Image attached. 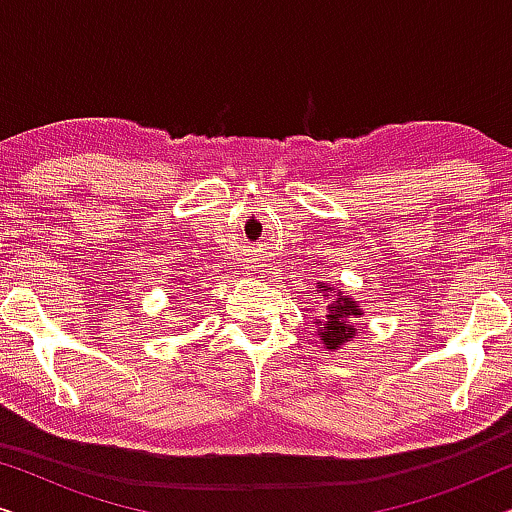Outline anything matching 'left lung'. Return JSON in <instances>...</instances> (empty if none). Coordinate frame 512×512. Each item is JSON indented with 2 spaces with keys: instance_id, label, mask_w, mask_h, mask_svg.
Wrapping results in <instances>:
<instances>
[{
  "instance_id": "left-lung-1",
  "label": "left lung",
  "mask_w": 512,
  "mask_h": 512,
  "mask_svg": "<svg viewBox=\"0 0 512 512\" xmlns=\"http://www.w3.org/2000/svg\"><path fill=\"white\" fill-rule=\"evenodd\" d=\"M317 289L328 300V305L324 307V317L314 319V326H317V335L324 342L326 352H335V349L347 345L349 340H354L356 331H359L354 321L363 317V307L359 305V300L345 296L333 284L319 282Z\"/></svg>"
}]
</instances>
